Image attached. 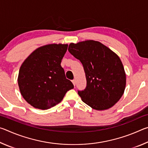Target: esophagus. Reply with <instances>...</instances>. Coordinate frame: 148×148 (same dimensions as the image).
<instances>
[{
    "label": "esophagus",
    "instance_id": "obj_1",
    "mask_svg": "<svg viewBox=\"0 0 148 148\" xmlns=\"http://www.w3.org/2000/svg\"><path fill=\"white\" fill-rule=\"evenodd\" d=\"M72 84H73V85H74V86H76V80H75V79L72 80Z\"/></svg>",
    "mask_w": 148,
    "mask_h": 148
}]
</instances>
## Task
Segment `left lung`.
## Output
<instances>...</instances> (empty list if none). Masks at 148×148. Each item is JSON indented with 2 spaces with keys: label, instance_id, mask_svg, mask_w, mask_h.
Returning <instances> with one entry per match:
<instances>
[{
  "label": "left lung",
  "instance_id": "left-lung-1",
  "mask_svg": "<svg viewBox=\"0 0 148 148\" xmlns=\"http://www.w3.org/2000/svg\"><path fill=\"white\" fill-rule=\"evenodd\" d=\"M69 51L79 60L86 73V89L77 91L82 101L97 110L113 106L121 99L126 85V75L119 57L94 40L71 43Z\"/></svg>",
  "mask_w": 148,
  "mask_h": 148
}]
</instances>
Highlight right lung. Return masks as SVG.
<instances>
[{
    "instance_id": "1",
    "label": "right lung",
    "mask_w": 148,
    "mask_h": 148,
    "mask_svg": "<svg viewBox=\"0 0 148 148\" xmlns=\"http://www.w3.org/2000/svg\"><path fill=\"white\" fill-rule=\"evenodd\" d=\"M67 44H49L38 47L25 60L18 76L24 99L36 108L47 110L61 102L74 86L66 78L61 60Z\"/></svg>"
}]
</instances>
